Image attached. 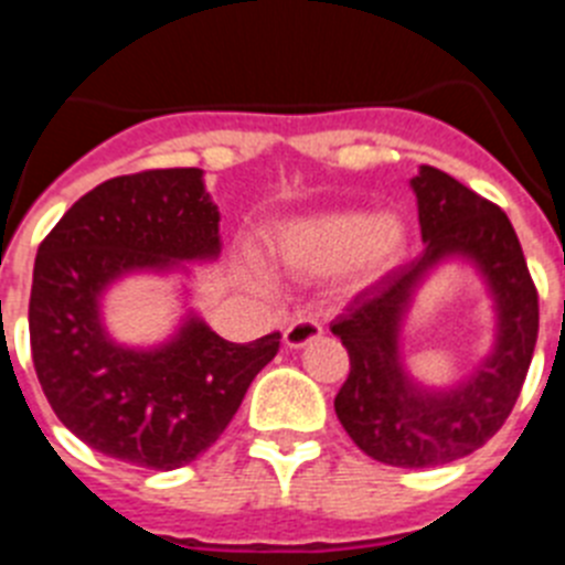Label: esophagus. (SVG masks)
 <instances>
[{"label": "esophagus", "instance_id": "1", "mask_svg": "<svg viewBox=\"0 0 565 565\" xmlns=\"http://www.w3.org/2000/svg\"><path fill=\"white\" fill-rule=\"evenodd\" d=\"M319 337H322V326H319L317 319H297V322H291V326L286 328L282 342H286V348H291V351H299V348H306V344H311L313 339Z\"/></svg>", "mask_w": 565, "mask_h": 565}]
</instances>
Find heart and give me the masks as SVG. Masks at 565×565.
<instances>
[{
	"instance_id": "obj_1",
	"label": "heart",
	"mask_w": 565,
	"mask_h": 565,
	"mask_svg": "<svg viewBox=\"0 0 565 565\" xmlns=\"http://www.w3.org/2000/svg\"><path fill=\"white\" fill-rule=\"evenodd\" d=\"M404 239V221L393 212L319 209L279 223L271 232V254L294 274H339L348 286L359 288L371 286L398 266ZM254 274L263 279L259 268H254Z\"/></svg>"
}]
</instances>
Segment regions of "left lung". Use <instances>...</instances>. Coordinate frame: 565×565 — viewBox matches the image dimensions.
Segmentation results:
<instances>
[{
	"mask_svg": "<svg viewBox=\"0 0 565 565\" xmlns=\"http://www.w3.org/2000/svg\"><path fill=\"white\" fill-rule=\"evenodd\" d=\"M424 252L359 294L331 326L351 356L333 398L359 450L391 467L422 469L476 452L521 396L537 342V291L518 234L495 203L436 167L411 178ZM444 262L479 274L493 302L488 356L452 385H424L403 362V322L415 294Z\"/></svg>",
	"mask_w": 565,
	"mask_h": 565,
	"instance_id": "8db88e82",
	"label": "left lung"
}]
</instances>
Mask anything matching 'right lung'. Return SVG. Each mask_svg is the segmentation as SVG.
I'll return each instance as SVG.
<instances>
[{"label":"right lung","instance_id":"obj_1","mask_svg":"<svg viewBox=\"0 0 565 565\" xmlns=\"http://www.w3.org/2000/svg\"><path fill=\"white\" fill-rule=\"evenodd\" d=\"M221 248V209L192 167L104 181L44 237L30 288L33 364L58 422L87 447L135 467H183L221 438L277 356L279 333L228 342L189 306L161 342L109 333L104 299L115 282L189 279L186 263L206 266Z\"/></svg>","mask_w":565,"mask_h":565}]
</instances>
